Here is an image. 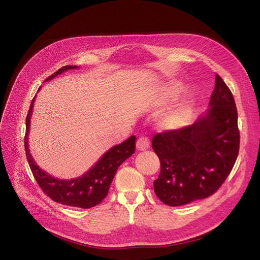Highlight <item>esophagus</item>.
Segmentation results:
<instances>
[{
	"label": "esophagus",
	"mask_w": 260,
	"mask_h": 260,
	"mask_svg": "<svg viewBox=\"0 0 260 260\" xmlns=\"http://www.w3.org/2000/svg\"><path fill=\"white\" fill-rule=\"evenodd\" d=\"M148 146H149V141L147 138H140L137 141L136 147L138 151H145V149L148 148Z\"/></svg>",
	"instance_id": "obj_1"
}]
</instances>
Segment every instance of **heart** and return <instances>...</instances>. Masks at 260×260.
I'll use <instances>...</instances> for the list:
<instances>
[{"label": "heart", "instance_id": "obj_1", "mask_svg": "<svg viewBox=\"0 0 260 260\" xmlns=\"http://www.w3.org/2000/svg\"><path fill=\"white\" fill-rule=\"evenodd\" d=\"M194 111L193 102L184 101L159 117L158 127L164 131H179L183 129L193 121Z\"/></svg>", "mask_w": 260, "mask_h": 260}]
</instances>
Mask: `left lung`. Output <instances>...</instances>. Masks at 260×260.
<instances>
[{
  "mask_svg": "<svg viewBox=\"0 0 260 260\" xmlns=\"http://www.w3.org/2000/svg\"><path fill=\"white\" fill-rule=\"evenodd\" d=\"M152 146L160 160L154 191L164 204L186 205L218 190L240 147L237 106L220 76L216 75L207 111L192 125L156 135Z\"/></svg>",
  "mask_w": 260,
  "mask_h": 260,
  "instance_id": "8db88e82",
  "label": "left lung"
}]
</instances>
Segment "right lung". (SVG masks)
<instances>
[{
  "mask_svg": "<svg viewBox=\"0 0 260 260\" xmlns=\"http://www.w3.org/2000/svg\"><path fill=\"white\" fill-rule=\"evenodd\" d=\"M78 66L67 65L61 67L56 73L49 77L44 82L52 80L53 78L61 75L67 70L78 69ZM41 86L39 88L40 91ZM36 96L30 104L29 112L26 118V137H25V149L27 160L31 171L37 180L38 184L43 192L51 198L54 202H57L62 205L91 208L99 205L108 193L109 186L115 177L118 167L135 153L136 137L131 136L122 143L117 144L108 149L102 155L101 158L93 166L80 177L73 179H58L51 176L48 172L38 166L29 148V132L31 116L35 105Z\"/></svg>",
  "mask_w": 260,
  "mask_h": 260,
  "instance_id": "1",
  "label": "right lung"
}]
</instances>
